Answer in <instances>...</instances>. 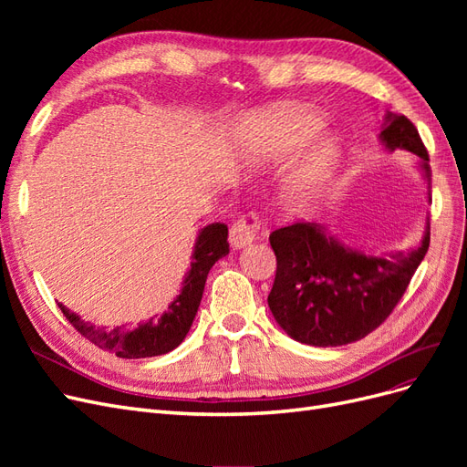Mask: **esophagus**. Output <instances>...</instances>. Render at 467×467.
Returning <instances> with one entry per match:
<instances>
[{"instance_id":"34e87169","label":"esophagus","mask_w":467,"mask_h":467,"mask_svg":"<svg viewBox=\"0 0 467 467\" xmlns=\"http://www.w3.org/2000/svg\"><path fill=\"white\" fill-rule=\"evenodd\" d=\"M257 230H259V223H257V218L253 216V214H247V216L239 218L230 228V244H232V247H235V249L247 247L253 242V239H255Z\"/></svg>"}]
</instances>
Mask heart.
I'll use <instances>...</instances> for the list:
<instances>
[{"label": "heart", "instance_id": "b5f03b06", "mask_svg": "<svg viewBox=\"0 0 467 467\" xmlns=\"http://www.w3.org/2000/svg\"><path fill=\"white\" fill-rule=\"evenodd\" d=\"M325 117L317 110L294 105H278L253 112L247 119L237 148L245 158L282 163L294 160L285 179L286 199L302 206L325 189L341 161V140L324 132Z\"/></svg>", "mask_w": 467, "mask_h": 467}]
</instances>
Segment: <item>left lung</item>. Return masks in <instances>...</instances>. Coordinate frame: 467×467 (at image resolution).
<instances>
[{"mask_svg": "<svg viewBox=\"0 0 467 467\" xmlns=\"http://www.w3.org/2000/svg\"><path fill=\"white\" fill-rule=\"evenodd\" d=\"M378 138L389 153L417 155L431 202L429 153L413 122L388 112ZM268 239L276 255L268 307L276 323L298 343L341 347L372 333L393 312L427 255L431 223L427 216L420 244L409 251H366L316 222L286 225Z\"/></svg>", "mask_w": 467, "mask_h": 467, "instance_id": "1", "label": "left lung"}]
</instances>
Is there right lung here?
Wrapping results in <instances>:
<instances>
[{
  "label": "right lung",
  "mask_w": 467,
  "mask_h": 467,
  "mask_svg": "<svg viewBox=\"0 0 467 467\" xmlns=\"http://www.w3.org/2000/svg\"><path fill=\"white\" fill-rule=\"evenodd\" d=\"M230 253L228 225L220 222L208 223L199 230L191 255V266L181 282V292L161 316H153L138 327H95L78 314L58 304L66 319L97 347H101L119 358H148L167 355L177 348L191 329L196 309L201 306L206 276L210 268Z\"/></svg>",
  "instance_id": "obj_1"
}]
</instances>
